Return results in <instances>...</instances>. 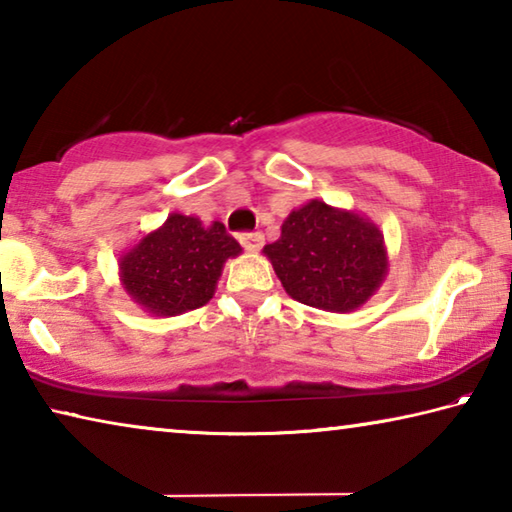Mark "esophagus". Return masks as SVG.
<instances>
[{
	"mask_svg": "<svg viewBox=\"0 0 512 512\" xmlns=\"http://www.w3.org/2000/svg\"><path fill=\"white\" fill-rule=\"evenodd\" d=\"M239 244L244 246L246 250H259L264 246V235L262 232H257V230H253V232H241L239 235Z\"/></svg>",
	"mask_w": 512,
	"mask_h": 512,
	"instance_id": "esophagus-1",
	"label": "esophagus"
}]
</instances>
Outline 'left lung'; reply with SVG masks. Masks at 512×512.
<instances>
[{"mask_svg":"<svg viewBox=\"0 0 512 512\" xmlns=\"http://www.w3.org/2000/svg\"><path fill=\"white\" fill-rule=\"evenodd\" d=\"M264 253L293 300L327 311L361 307L388 266L375 225L323 201L293 210L280 239L264 246Z\"/></svg>","mask_w":512,"mask_h":512,"instance_id":"8db88e82","label":"left lung"}]
</instances>
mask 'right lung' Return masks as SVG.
Listing matches in <instances>:
<instances>
[{
    "label": "right lung",
    "mask_w": 512,
    "mask_h": 512,
    "mask_svg": "<svg viewBox=\"0 0 512 512\" xmlns=\"http://www.w3.org/2000/svg\"><path fill=\"white\" fill-rule=\"evenodd\" d=\"M239 253L223 223L205 228L194 216L171 214L121 257V282L151 314L176 316L207 305L225 259Z\"/></svg>",
    "instance_id": "add662e5"
}]
</instances>
